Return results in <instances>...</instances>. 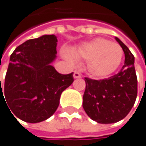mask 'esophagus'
<instances>
[{"mask_svg": "<svg viewBox=\"0 0 146 146\" xmlns=\"http://www.w3.org/2000/svg\"><path fill=\"white\" fill-rule=\"evenodd\" d=\"M74 78H80V77H81L82 76V75H81V73H80V72H78V71H75L74 72Z\"/></svg>", "mask_w": 146, "mask_h": 146, "instance_id": "obj_1", "label": "esophagus"}]
</instances>
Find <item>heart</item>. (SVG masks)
<instances>
[{
  "label": "heart",
  "mask_w": 146,
  "mask_h": 146,
  "mask_svg": "<svg viewBox=\"0 0 146 146\" xmlns=\"http://www.w3.org/2000/svg\"><path fill=\"white\" fill-rule=\"evenodd\" d=\"M63 56L71 62L75 59L86 61L88 72L94 77L103 78L112 74L119 67L123 50L117 42L96 38L74 48L72 54L64 51Z\"/></svg>",
  "instance_id": "obj_1"
}]
</instances>
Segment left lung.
<instances>
[{
	"instance_id": "left-lung-1",
	"label": "left lung",
	"mask_w": 146,
	"mask_h": 146,
	"mask_svg": "<svg viewBox=\"0 0 146 146\" xmlns=\"http://www.w3.org/2000/svg\"><path fill=\"white\" fill-rule=\"evenodd\" d=\"M125 52L121 70L109 78L95 80L84 77L83 107L87 115L99 123H112L125 118L133 107L137 94L134 56L117 37Z\"/></svg>"
}]
</instances>
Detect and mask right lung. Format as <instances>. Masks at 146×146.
<instances>
[{
	"label": "right lung",
	"mask_w": 146,
	"mask_h": 146,
	"mask_svg": "<svg viewBox=\"0 0 146 146\" xmlns=\"http://www.w3.org/2000/svg\"><path fill=\"white\" fill-rule=\"evenodd\" d=\"M56 44L55 35L26 41L10 56L3 85L0 77V98L5 97L11 114L21 120L34 123L51 117L62 92L74 81L73 72L62 75L50 65L56 58Z\"/></svg>",
	"instance_id": "1"
}]
</instances>
